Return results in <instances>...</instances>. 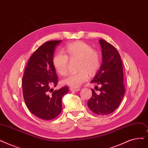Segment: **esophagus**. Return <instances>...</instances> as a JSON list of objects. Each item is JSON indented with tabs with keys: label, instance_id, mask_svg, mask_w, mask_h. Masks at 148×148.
I'll list each match as a JSON object with an SVG mask.
<instances>
[{
	"label": "esophagus",
	"instance_id": "obj_1",
	"mask_svg": "<svg viewBox=\"0 0 148 148\" xmlns=\"http://www.w3.org/2000/svg\"><path fill=\"white\" fill-rule=\"evenodd\" d=\"M70 91H71L73 92H75V91H78L80 89V88L78 87H70L69 88Z\"/></svg>",
	"mask_w": 148,
	"mask_h": 148
}]
</instances>
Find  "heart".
I'll return each instance as SVG.
<instances>
[{
	"label": "heart",
	"instance_id": "1",
	"mask_svg": "<svg viewBox=\"0 0 148 148\" xmlns=\"http://www.w3.org/2000/svg\"><path fill=\"white\" fill-rule=\"evenodd\" d=\"M65 53L63 51L57 53L53 57V65L56 71L65 75L68 71L69 58L79 59V71L71 73L63 80V83L71 87L80 86L86 82L89 73H95L100 68L101 58L98 51L92 49L89 44L83 42H76L66 47Z\"/></svg>",
	"mask_w": 148,
	"mask_h": 148
}]
</instances>
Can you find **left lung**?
Here are the masks:
<instances>
[{
	"instance_id": "1",
	"label": "left lung",
	"mask_w": 148,
	"mask_h": 148,
	"mask_svg": "<svg viewBox=\"0 0 148 148\" xmlns=\"http://www.w3.org/2000/svg\"><path fill=\"white\" fill-rule=\"evenodd\" d=\"M102 49V64L91 83L100 86L88 101L90 110L97 115L113 112L120 105L125 94L123 65L120 54L113 45L103 39L99 40ZM96 90V89H95Z\"/></svg>"
}]
</instances>
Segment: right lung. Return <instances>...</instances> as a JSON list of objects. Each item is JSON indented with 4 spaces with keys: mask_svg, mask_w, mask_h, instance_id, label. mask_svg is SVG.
Here are the masks:
<instances>
[{
    "mask_svg": "<svg viewBox=\"0 0 148 148\" xmlns=\"http://www.w3.org/2000/svg\"><path fill=\"white\" fill-rule=\"evenodd\" d=\"M61 40L45 42L32 54L22 77L23 95L29 111L37 117L51 120L62 110V99L69 89L65 86L53 91L58 76L53 65L55 47Z\"/></svg>",
    "mask_w": 148,
    "mask_h": 148,
    "instance_id": "right-lung-1",
    "label": "right lung"
}]
</instances>
